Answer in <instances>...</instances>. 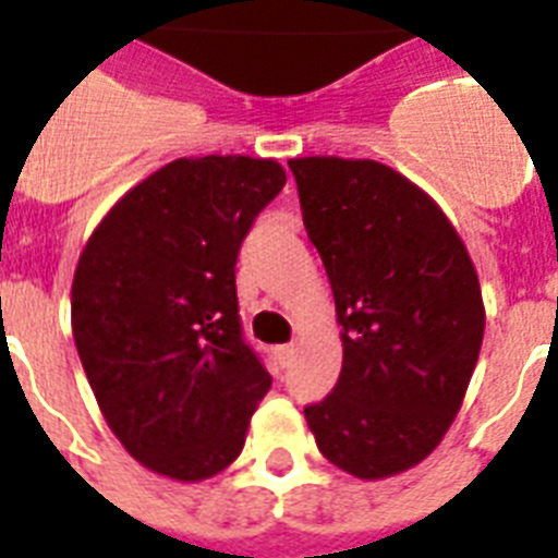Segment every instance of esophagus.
<instances>
[{
  "label": "esophagus",
  "instance_id": "obj_1",
  "mask_svg": "<svg viewBox=\"0 0 558 558\" xmlns=\"http://www.w3.org/2000/svg\"><path fill=\"white\" fill-rule=\"evenodd\" d=\"M276 359H279V365H290L296 359V344H279L276 348Z\"/></svg>",
  "mask_w": 558,
  "mask_h": 558
}]
</instances>
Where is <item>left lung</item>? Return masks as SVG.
Masks as SVG:
<instances>
[{"mask_svg":"<svg viewBox=\"0 0 558 558\" xmlns=\"http://www.w3.org/2000/svg\"><path fill=\"white\" fill-rule=\"evenodd\" d=\"M288 168L344 330L339 381L307 404V425L336 468L393 476L462 408L485 336L476 268L439 205L388 165L307 156Z\"/></svg>","mask_w":558,"mask_h":558,"instance_id":"1","label":"left lung"}]
</instances>
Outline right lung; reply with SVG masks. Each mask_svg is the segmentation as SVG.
I'll list each match as a JSON object with an SVG mask.
<instances>
[{
  "label": "right lung",
  "mask_w": 558,
  "mask_h": 558,
  "mask_svg": "<svg viewBox=\"0 0 558 558\" xmlns=\"http://www.w3.org/2000/svg\"><path fill=\"white\" fill-rule=\"evenodd\" d=\"M282 187L274 159H177L124 193L82 251V367L124 450L162 476L225 471L270 390L239 319L236 259Z\"/></svg>",
  "instance_id": "add662e5"
}]
</instances>
